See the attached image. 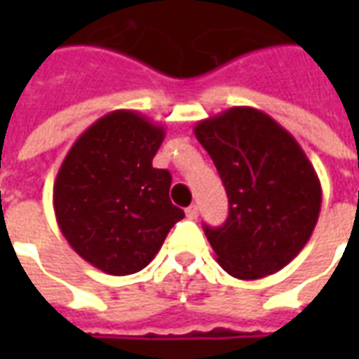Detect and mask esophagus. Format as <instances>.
Wrapping results in <instances>:
<instances>
[{"instance_id":"1","label":"esophagus","mask_w":359,"mask_h":359,"mask_svg":"<svg viewBox=\"0 0 359 359\" xmlns=\"http://www.w3.org/2000/svg\"><path fill=\"white\" fill-rule=\"evenodd\" d=\"M187 217L188 219H198V205H190V208H188Z\"/></svg>"}]
</instances>
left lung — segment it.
<instances>
[{
	"label": "left lung",
	"instance_id": "left-lung-1",
	"mask_svg": "<svg viewBox=\"0 0 359 359\" xmlns=\"http://www.w3.org/2000/svg\"><path fill=\"white\" fill-rule=\"evenodd\" d=\"M194 134L229 196L225 225H203L219 265L242 280L280 271L308 244L319 219L321 182L308 156L254 107L203 118Z\"/></svg>",
	"mask_w": 359,
	"mask_h": 359
}]
</instances>
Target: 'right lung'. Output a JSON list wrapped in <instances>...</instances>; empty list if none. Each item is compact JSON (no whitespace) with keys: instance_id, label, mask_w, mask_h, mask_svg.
Returning a JSON list of instances; mask_svg holds the SVG:
<instances>
[{"instance_id":"1","label":"right lung","mask_w":359,"mask_h":359,"mask_svg":"<svg viewBox=\"0 0 359 359\" xmlns=\"http://www.w3.org/2000/svg\"><path fill=\"white\" fill-rule=\"evenodd\" d=\"M165 128L117 109L76 138L59 167L53 210L79 256L109 275L138 273L184 211L169 200L171 172L151 159Z\"/></svg>"}]
</instances>
